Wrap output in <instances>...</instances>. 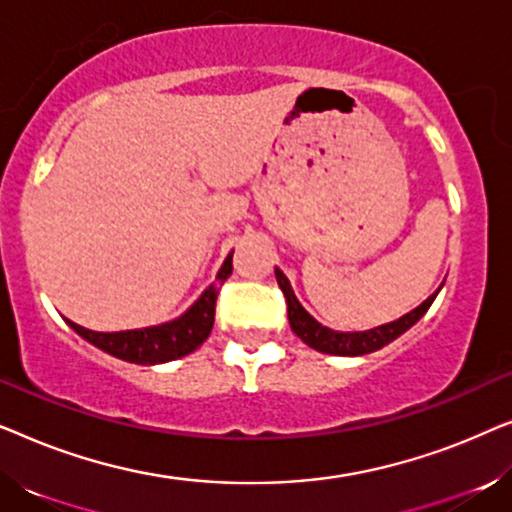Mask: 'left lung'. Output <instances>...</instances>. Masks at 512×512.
<instances>
[{"label":"left lung","instance_id":"left-lung-1","mask_svg":"<svg viewBox=\"0 0 512 512\" xmlns=\"http://www.w3.org/2000/svg\"><path fill=\"white\" fill-rule=\"evenodd\" d=\"M275 275H277L279 289H282L286 298V310H289V324L293 328V333H296L307 347L317 349V352H324V354H335V356H361V354L377 352V349H382L384 345H389V342H394L398 335H403L410 326H415L438 296L436 291L433 296L426 298L422 305L415 307V310L408 312L398 321H391V324L370 328V331H363V333H338V331H331V328L321 326L319 321L298 303L296 293H293L289 279H286L282 270L277 268Z\"/></svg>","mask_w":512,"mask_h":512}]
</instances>
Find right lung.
<instances>
[{"instance_id":"obj_1","label":"right lung","mask_w":512,"mask_h":512,"mask_svg":"<svg viewBox=\"0 0 512 512\" xmlns=\"http://www.w3.org/2000/svg\"><path fill=\"white\" fill-rule=\"evenodd\" d=\"M230 272H233V254L226 258L219 275H216V284H212L202 293L198 303L184 317L174 319L170 324L121 333L88 331V328L74 324V321H69V326L81 338H86L95 347H100L102 352L116 356V359L139 363V366H153V363L181 359V356L195 352L209 338V333H212L216 298H219L221 284L230 277Z\"/></svg>"}]
</instances>
